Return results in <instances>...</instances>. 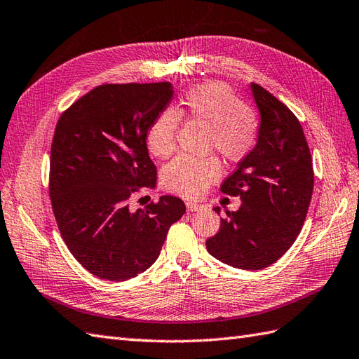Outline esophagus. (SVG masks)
I'll use <instances>...</instances> for the list:
<instances>
[{
    "label": "esophagus",
    "mask_w": 359,
    "mask_h": 359,
    "mask_svg": "<svg viewBox=\"0 0 359 359\" xmlns=\"http://www.w3.org/2000/svg\"><path fill=\"white\" fill-rule=\"evenodd\" d=\"M203 208V205H200V203H197V202H187V210L189 211V212H193V211H200Z\"/></svg>",
    "instance_id": "esophagus-1"
}]
</instances>
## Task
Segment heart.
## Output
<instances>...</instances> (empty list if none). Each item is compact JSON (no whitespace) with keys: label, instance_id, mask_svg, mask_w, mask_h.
Listing matches in <instances>:
<instances>
[{"label":"heart","instance_id":"b5f03b06","mask_svg":"<svg viewBox=\"0 0 359 359\" xmlns=\"http://www.w3.org/2000/svg\"><path fill=\"white\" fill-rule=\"evenodd\" d=\"M179 119H188L208 127L206 148L217 151L224 161L240 162L254 151L260 139V116L248 107L224 82H205L188 88L174 110L156 116L147 131L149 153L166 159L176 149ZM220 176V162L215 157L180 156L162 171V185L170 193L194 198Z\"/></svg>","mask_w":359,"mask_h":359}]
</instances>
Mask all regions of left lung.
Listing matches in <instances>:
<instances>
[{
  "label": "left lung",
  "instance_id": "left-lung-1",
  "mask_svg": "<svg viewBox=\"0 0 359 359\" xmlns=\"http://www.w3.org/2000/svg\"><path fill=\"white\" fill-rule=\"evenodd\" d=\"M251 88L262 116L260 139L222 183V193L238 196L241 206L226 211L206 249L234 268L258 271L285 255L302 231L312 198L313 166L297 116L262 86Z\"/></svg>",
  "mask_w": 359,
  "mask_h": 359
}]
</instances>
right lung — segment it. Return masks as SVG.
Returning <instances> with one entry per match:
<instances>
[{
    "label": "right lung",
    "instance_id": "add662e5",
    "mask_svg": "<svg viewBox=\"0 0 359 359\" xmlns=\"http://www.w3.org/2000/svg\"><path fill=\"white\" fill-rule=\"evenodd\" d=\"M170 82L102 84L61 114L50 149L48 193L73 257L96 277L123 281L147 271L187 208L162 196L130 211V198L154 188L147 131L172 97Z\"/></svg>",
    "mask_w": 359,
    "mask_h": 359
}]
</instances>
